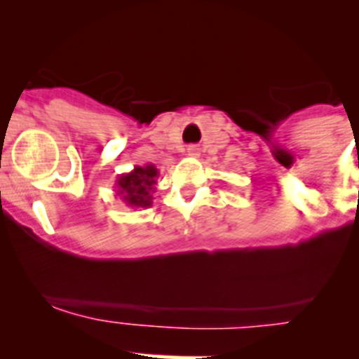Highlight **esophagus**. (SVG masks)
Here are the masks:
<instances>
[{
    "label": "esophagus",
    "instance_id": "obj_1",
    "mask_svg": "<svg viewBox=\"0 0 359 359\" xmlns=\"http://www.w3.org/2000/svg\"><path fill=\"white\" fill-rule=\"evenodd\" d=\"M189 155L190 156H197V155H199V148H197V146H189Z\"/></svg>",
    "mask_w": 359,
    "mask_h": 359
}]
</instances>
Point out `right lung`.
I'll use <instances>...</instances> for the list:
<instances>
[{
    "mask_svg": "<svg viewBox=\"0 0 359 359\" xmlns=\"http://www.w3.org/2000/svg\"><path fill=\"white\" fill-rule=\"evenodd\" d=\"M158 169L153 163L135 165L130 172L119 174L116 177V196L128 208H149L153 204Z\"/></svg>",
    "mask_w": 359,
    "mask_h": 359,
    "instance_id": "1",
    "label": "right lung"
}]
</instances>
